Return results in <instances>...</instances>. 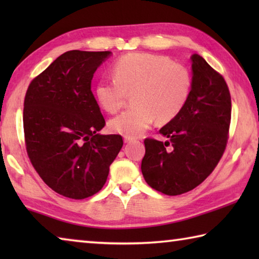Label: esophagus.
Segmentation results:
<instances>
[{
  "label": "esophagus",
  "instance_id": "obj_1",
  "mask_svg": "<svg viewBox=\"0 0 259 259\" xmlns=\"http://www.w3.org/2000/svg\"><path fill=\"white\" fill-rule=\"evenodd\" d=\"M135 138H131V137H124V143H131L134 142Z\"/></svg>",
  "mask_w": 259,
  "mask_h": 259
}]
</instances>
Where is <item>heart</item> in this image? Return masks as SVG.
Here are the masks:
<instances>
[{"mask_svg": "<svg viewBox=\"0 0 259 259\" xmlns=\"http://www.w3.org/2000/svg\"><path fill=\"white\" fill-rule=\"evenodd\" d=\"M113 76L97 83L96 97L105 111L113 114L124 106L133 94L135 106L108 122L112 133L124 137H138L155 119L159 123L171 121L190 97V73L164 56L126 54L114 64Z\"/></svg>", "mask_w": 259, "mask_h": 259, "instance_id": "obj_1", "label": "heart"}]
</instances>
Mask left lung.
<instances>
[{
  "instance_id": "left-lung-1",
  "label": "left lung",
  "mask_w": 259,
  "mask_h": 259,
  "mask_svg": "<svg viewBox=\"0 0 259 259\" xmlns=\"http://www.w3.org/2000/svg\"><path fill=\"white\" fill-rule=\"evenodd\" d=\"M192 60L190 97L160 129L166 142L146 138L142 172L152 188L179 195L200 185L216 168L229 139L231 95L221 74L202 57Z\"/></svg>"
}]
</instances>
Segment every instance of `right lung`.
Masks as SVG:
<instances>
[{
  "label": "right lung",
  "instance_id": "add662e5",
  "mask_svg": "<svg viewBox=\"0 0 259 259\" xmlns=\"http://www.w3.org/2000/svg\"><path fill=\"white\" fill-rule=\"evenodd\" d=\"M111 51L72 50L29 83L24 134L30 162L48 186L82 200L102 190L123 146L120 135H100L105 119L91 81Z\"/></svg>",
  "mask_w": 259,
  "mask_h": 259
}]
</instances>
